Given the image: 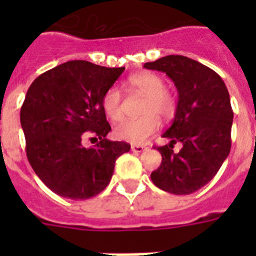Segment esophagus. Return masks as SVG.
<instances>
[{"label":"esophagus","mask_w":256,"mask_h":256,"mask_svg":"<svg viewBox=\"0 0 256 256\" xmlns=\"http://www.w3.org/2000/svg\"><path fill=\"white\" fill-rule=\"evenodd\" d=\"M146 150V148L144 146H142V144H132V152H142Z\"/></svg>","instance_id":"esophagus-1"}]
</instances>
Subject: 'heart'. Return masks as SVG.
<instances>
[{
  "instance_id": "1",
  "label": "heart",
  "mask_w": 256,
  "mask_h": 256,
  "mask_svg": "<svg viewBox=\"0 0 256 256\" xmlns=\"http://www.w3.org/2000/svg\"><path fill=\"white\" fill-rule=\"evenodd\" d=\"M128 85L146 96L142 114L136 120H124L114 128V136L118 140H128L134 144H144L160 128V120H168L175 112V96L164 88V78L156 73L144 72L128 78ZM102 108L112 120H120L124 116L122 94L116 86H112L102 96Z\"/></svg>"
}]
</instances>
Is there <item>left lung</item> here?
<instances>
[{
  "label": "left lung",
  "mask_w": 256,
  "mask_h": 256,
  "mask_svg": "<svg viewBox=\"0 0 256 256\" xmlns=\"http://www.w3.org/2000/svg\"><path fill=\"white\" fill-rule=\"evenodd\" d=\"M144 68L168 74L178 90L174 120L164 132L170 144L156 148L162 164L152 180L171 194H192L214 178L230 154L234 112L228 90L214 70L183 56L162 57ZM175 143L182 144L178 153L172 150Z\"/></svg>",
  "instance_id": "obj_1"
}]
</instances>
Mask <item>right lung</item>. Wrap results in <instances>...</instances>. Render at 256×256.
I'll return each mask as SVG.
<instances>
[{"instance_id":"right-lung-1","label":"right lung","mask_w":256,"mask_h":256,"mask_svg":"<svg viewBox=\"0 0 256 256\" xmlns=\"http://www.w3.org/2000/svg\"><path fill=\"white\" fill-rule=\"evenodd\" d=\"M124 68L69 61L34 80L21 108L26 156L38 178L56 194L73 200L96 196L106 188L128 142L108 140L112 130L102 96ZM100 142L86 149L84 138Z\"/></svg>"}]
</instances>
